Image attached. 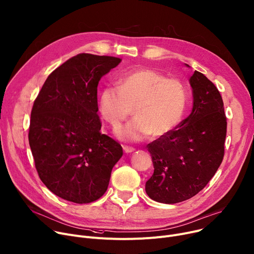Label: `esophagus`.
Segmentation results:
<instances>
[{
    "label": "esophagus",
    "instance_id": "34e87169",
    "mask_svg": "<svg viewBox=\"0 0 254 254\" xmlns=\"http://www.w3.org/2000/svg\"><path fill=\"white\" fill-rule=\"evenodd\" d=\"M123 148H124V151H125L126 153H131V152L134 151V148H133V147H130V146H126V145H124Z\"/></svg>",
    "mask_w": 254,
    "mask_h": 254
}]
</instances>
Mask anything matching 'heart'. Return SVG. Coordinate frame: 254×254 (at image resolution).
Masks as SVG:
<instances>
[{"label": "heart", "instance_id": "obj_1", "mask_svg": "<svg viewBox=\"0 0 254 254\" xmlns=\"http://www.w3.org/2000/svg\"><path fill=\"white\" fill-rule=\"evenodd\" d=\"M188 106L184 84L151 68L123 74L119 87L104 88L99 97L100 113L113 127L127 120L134 107L135 118L117 130L127 141H142L152 133L156 139L168 135L183 121Z\"/></svg>", "mask_w": 254, "mask_h": 254}]
</instances>
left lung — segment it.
Segmentation results:
<instances>
[{"label":"left lung","mask_w":254,"mask_h":254,"mask_svg":"<svg viewBox=\"0 0 254 254\" xmlns=\"http://www.w3.org/2000/svg\"><path fill=\"white\" fill-rule=\"evenodd\" d=\"M190 82L191 113L168 135L147 146L154 173L146 182V192L158 202L176 203L197 194L224 158L227 118L220 92L197 71Z\"/></svg>","instance_id":"obj_1"}]
</instances>
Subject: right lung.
<instances>
[{"mask_svg": "<svg viewBox=\"0 0 254 254\" xmlns=\"http://www.w3.org/2000/svg\"><path fill=\"white\" fill-rule=\"evenodd\" d=\"M121 59L79 54L45 80L34 100L29 145L38 176L56 195L76 203L100 198L122 146L102 133L97 87Z\"/></svg>", "mask_w": 254, "mask_h": 254, "instance_id": "obj_1", "label": "right lung"}]
</instances>
